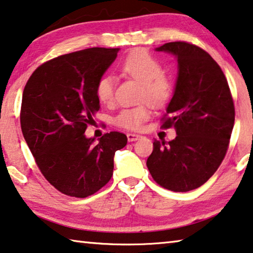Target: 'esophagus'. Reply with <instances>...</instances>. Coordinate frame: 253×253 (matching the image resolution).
<instances>
[{
	"label": "esophagus",
	"instance_id": "esophagus-1",
	"mask_svg": "<svg viewBox=\"0 0 253 253\" xmlns=\"http://www.w3.org/2000/svg\"><path fill=\"white\" fill-rule=\"evenodd\" d=\"M139 137H141V135H138V134H134V133H128L127 134L128 142H135V141H137Z\"/></svg>",
	"mask_w": 253,
	"mask_h": 253
}]
</instances>
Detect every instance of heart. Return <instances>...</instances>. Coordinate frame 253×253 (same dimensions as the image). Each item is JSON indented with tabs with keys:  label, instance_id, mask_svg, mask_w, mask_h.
I'll use <instances>...</instances> for the list:
<instances>
[{
	"label": "heart",
	"instance_id": "1",
	"mask_svg": "<svg viewBox=\"0 0 253 253\" xmlns=\"http://www.w3.org/2000/svg\"><path fill=\"white\" fill-rule=\"evenodd\" d=\"M123 73L143 84L141 99L151 105L161 106L171 94V83L162 75V65L154 56L145 50H135L127 55L120 64ZM116 80L112 75L106 74L99 79L95 93L100 102L109 103L115 95ZM150 110L145 106L126 108L115 118V124L125 129L135 130L150 117Z\"/></svg>",
	"mask_w": 253,
	"mask_h": 253
}]
</instances>
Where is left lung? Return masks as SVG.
I'll use <instances>...</instances> for the list:
<instances>
[{"mask_svg":"<svg viewBox=\"0 0 253 253\" xmlns=\"http://www.w3.org/2000/svg\"><path fill=\"white\" fill-rule=\"evenodd\" d=\"M173 55L178 76L162 127H174V139L156 141L146 166L166 189L186 192L205 183L226 154L234 126V103L225 75L211 56L191 43L155 48Z\"/></svg>","mask_w":253,"mask_h":253,"instance_id":"left-lung-1","label":"left lung"}]
</instances>
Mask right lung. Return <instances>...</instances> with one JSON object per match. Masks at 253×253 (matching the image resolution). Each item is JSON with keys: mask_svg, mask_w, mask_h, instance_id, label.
Masks as SVG:
<instances>
[{"mask_svg": "<svg viewBox=\"0 0 253 253\" xmlns=\"http://www.w3.org/2000/svg\"><path fill=\"white\" fill-rule=\"evenodd\" d=\"M119 48H87L40 65L25 86L21 129L38 168L63 194L84 198L109 181L116 151L127 137L110 131L95 142L84 131L100 109L99 79Z\"/></svg>", "mask_w": 253, "mask_h": 253, "instance_id": "obj_1", "label": "right lung"}]
</instances>
